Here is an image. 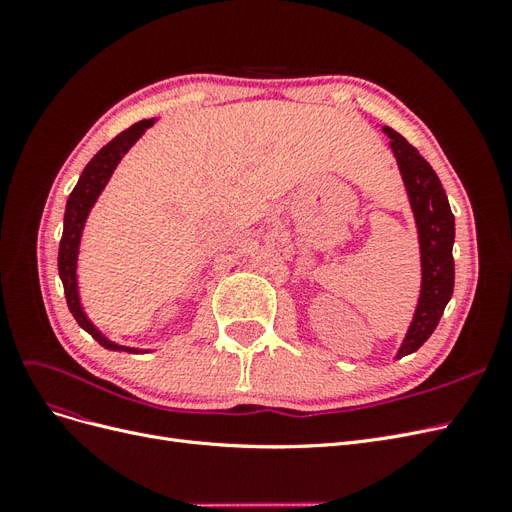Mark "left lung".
<instances>
[{
    "label": "left lung",
    "instance_id": "obj_1",
    "mask_svg": "<svg viewBox=\"0 0 512 512\" xmlns=\"http://www.w3.org/2000/svg\"><path fill=\"white\" fill-rule=\"evenodd\" d=\"M382 130L391 138L389 145L406 185L418 232V247H421V294H418L408 333L395 356L401 359L427 342L438 327L446 303L453 297L455 215L436 170L399 132L386 126Z\"/></svg>",
    "mask_w": 512,
    "mask_h": 512
}]
</instances>
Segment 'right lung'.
<instances>
[{
    "instance_id": "1",
    "label": "right lung",
    "mask_w": 512,
    "mask_h": 512,
    "mask_svg": "<svg viewBox=\"0 0 512 512\" xmlns=\"http://www.w3.org/2000/svg\"><path fill=\"white\" fill-rule=\"evenodd\" d=\"M156 119H143L134 123L128 130H123L117 134L111 143L104 145L91 162L85 166L83 175L79 177V183L74 185V190L66 203V213H64V235H61L59 241V256H57V267H59V277L61 284H64L66 292V301L74 320L79 322V327L85 329L91 337L96 339L100 346L106 350H117V352H151V350H141V348H130V346H121L108 339L94 322L89 320L85 314V309L81 305V294H79V275H76V267H79V250H81V239H83V228L87 224V218L91 209H94L96 200L100 198L102 190L106 188L108 179L113 177L117 164L121 158L132 149V145L145 134L147 128H151Z\"/></svg>"
}]
</instances>
